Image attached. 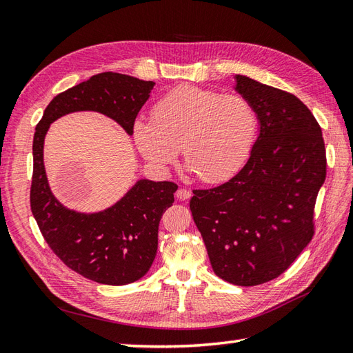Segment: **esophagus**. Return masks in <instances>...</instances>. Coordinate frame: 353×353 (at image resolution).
<instances>
[{
  "mask_svg": "<svg viewBox=\"0 0 353 353\" xmlns=\"http://www.w3.org/2000/svg\"><path fill=\"white\" fill-rule=\"evenodd\" d=\"M191 195H192L191 191H189V189H186V188H179L177 192H176V196L182 201L188 200V198H191Z\"/></svg>",
  "mask_w": 353,
  "mask_h": 353,
  "instance_id": "1",
  "label": "esophagus"
}]
</instances>
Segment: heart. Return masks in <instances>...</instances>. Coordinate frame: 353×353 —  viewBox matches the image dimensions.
Segmentation results:
<instances>
[{"label":"heart","mask_w":353,"mask_h":353,"mask_svg":"<svg viewBox=\"0 0 353 353\" xmlns=\"http://www.w3.org/2000/svg\"><path fill=\"white\" fill-rule=\"evenodd\" d=\"M256 131L258 114L246 97L182 85L153 105L150 121L134 123L132 135L153 164L170 165L183 148L195 176L204 183H219L245 165Z\"/></svg>","instance_id":"heart-1"}]
</instances>
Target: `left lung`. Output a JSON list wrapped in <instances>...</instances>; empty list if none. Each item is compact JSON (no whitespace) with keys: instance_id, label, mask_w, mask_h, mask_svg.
Returning <instances> with one entry per match:
<instances>
[{"instance_id":"8db88e82","label":"left lung","mask_w":353,"mask_h":353,"mask_svg":"<svg viewBox=\"0 0 353 353\" xmlns=\"http://www.w3.org/2000/svg\"><path fill=\"white\" fill-rule=\"evenodd\" d=\"M236 79L255 107L259 137L228 182L194 189L189 209L216 276L256 286L285 273L313 239L327 153L318 121L295 95Z\"/></svg>"}]
</instances>
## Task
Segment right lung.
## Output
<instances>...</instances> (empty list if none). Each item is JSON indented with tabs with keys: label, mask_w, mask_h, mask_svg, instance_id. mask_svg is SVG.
Masks as SVG:
<instances>
[{
	"label": "right lung",
	"mask_w": 353,
	"mask_h": 353,
	"mask_svg": "<svg viewBox=\"0 0 353 353\" xmlns=\"http://www.w3.org/2000/svg\"><path fill=\"white\" fill-rule=\"evenodd\" d=\"M153 82L105 71L58 94L35 126L32 141L31 212L44 240L62 263L80 276L104 285H128L148 273L158 249L159 221L174 203V182L140 180L119 203L101 213L65 209L52 195L43 165L49 126L71 112L94 110L132 134Z\"/></svg>",
	"instance_id": "add662e5"
}]
</instances>
